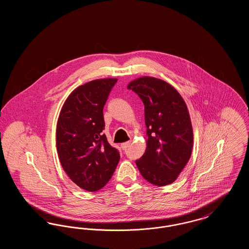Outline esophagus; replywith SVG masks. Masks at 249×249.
<instances>
[{"mask_svg": "<svg viewBox=\"0 0 249 249\" xmlns=\"http://www.w3.org/2000/svg\"><path fill=\"white\" fill-rule=\"evenodd\" d=\"M130 145V142H123V143H121V148L123 149V150H126V149H128L129 148V146Z\"/></svg>", "mask_w": 249, "mask_h": 249, "instance_id": "obj_1", "label": "esophagus"}]
</instances>
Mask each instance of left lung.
<instances>
[{"mask_svg": "<svg viewBox=\"0 0 249 249\" xmlns=\"http://www.w3.org/2000/svg\"><path fill=\"white\" fill-rule=\"evenodd\" d=\"M128 89L138 95L144 106L146 149L136 165L142 178L155 186L172 184L192 151L188 107L174 87L158 78L140 77L131 81Z\"/></svg>", "mask_w": 249, "mask_h": 249, "instance_id": "8db88e82", "label": "left lung"}]
</instances>
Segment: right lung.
Listing matches in <instances>:
<instances>
[{"label":"right lung","instance_id":"obj_1","mask_svg":"<svg viewBox=\"0 0 249 249\" xmlns=\"http://www.w3.org/2000/svg\"><path fill=\"white\" fill-rule=\"evenodd\" d=\"M116 78L97 79L76 88L65 101L57 124L59 161L81 189L97 191L112 178L119 150L107 141L104 107Z\"/></svg>","mask_w":249,"mask_h":249}]
</instances>
